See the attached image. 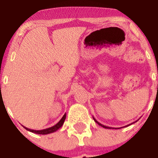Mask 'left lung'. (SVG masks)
I'll return each instance as SVG.
<instances>
[{"instance_id":"1","label":"left lung","mask_w":158,"mask_h":158,"mask_svg":"<svg viewBox=\"0 0 158 158\" xmlns=\"http://www.w3.org/2000/svg\"><path fill=\"white\" fill-rule=\"evenodd\" d=\"M93 119H94V121H95V122H96V123H98V125H99V126H101V127H102L103 128H105V129H120V128H112V127H106V126H104V125H102V124H101V123H99V122H98V121H97V120H96V119H94V117H93ZM138 120H139V119H138ZM138 120H136V121H135V122H134V123L137 122V121H138ZM132 123H131V124H132ZM131 124H129V125L126 126V127H129V125H131ZM121 128H123V127H121Z\"/></svg>"}]
</instances>
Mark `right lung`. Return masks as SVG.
Here are the masks:
<instances>
[{"instance_id":"obj_1","label":"right lung","mask_w":158,"mask_h":158,"mask_svg":"<svg viewBox=\"0 0 158 158\" xmlns=\"http://www.w3.org/2000/svg\"><path fill=\"white\" fill-rule=\"evenodd\" d=\"M66 119V114L63 116L62 118L60 119V120L57 123L56 125H54V127H51L50 128H48V129H41V130H34V129H28V128L23 127L26 130L29 131V132H33V133H36V134H40V135H47V134H50V133H52V132H56L57 129H59L60 128L63 126L64 124V121H65Z\"/></svg>"}]
</instances>
